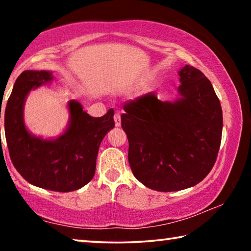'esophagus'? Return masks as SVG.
Returning a JSON list of instances; mask_svg holds the SVG:
<instances>
[{
  "mask_svg": "<svg viewBox=\"0 0 251 251\" xmlns=\"http://www.w3.org/2000/svg\"><path fill=\"white\" fill-rule=\"evenodd\" d=\"M114 121H115V125L117 127L121 126V115H120V113H118V112L114 114Z\"/></svg>",
  "mask_w": 251,
  "mask_h": 251,
  "instance_id": "34e87169",
  "label": "esophagus"
}]
</instances>
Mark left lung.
I'll list each match as a JSON object with an SVG mask.
<instances>
[{
    "label": "left lung",
    "instance_id": "8db88e82",
    "mask_svg": "<svg viewBox=\"0 0 251 251\" xmlns=\"http://www.w3.org/2000/svg\"><path fill=\"white\" fill-rule=\"evenodd\" d=\"M178 74L177 100L161 101L148 93L126 103L122 114L131 172L157 192L201 182L214 167L222 142L223 110L209 79L190 65Z\"/></svg>",
    "mask_w": 251,
    "mask_h": 251
}]
</instances>
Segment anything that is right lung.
I'll return each instance as SVG.
<instances>
[{
	"mask_svg": "<svg viewBox=\"0 0 251 251\" xmlns=\"http://www.w3.org/2000/svg\"><path fill=\"white\" fill-rule=\"evenodd\" d=\"M52 79L46 71H24L19 76L5 107L4 128L11 160L21 176L34 186L67 193L94 177L100 143L115 126L114 110L92 117L78 101L70 100V124L64 134L50 141L31 135L23 120L25 99L32 88Z\"/></svg>",
	"mask_w": 251,
	"mask_h": 251,
	"instance_id": "obj_1",
	"label": "right lung"
}]
</instances>
